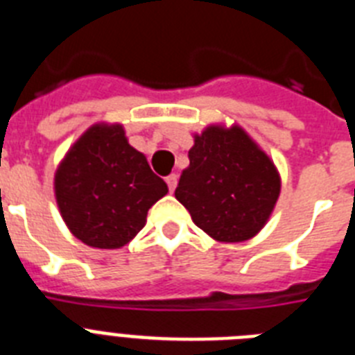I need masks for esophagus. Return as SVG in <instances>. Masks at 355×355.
Masks as SVG:
<instances>
[{"instance_id":"34e87169","label":"esophagus","mask_w":355,"mask_h":355,"mask_svg":"<svg viewBox=\"0 0 355 355\" xmlns=\"http://www.w3.org/2000/svg\"><path fill=\"white\" fill-rule=\"evenodd\" d=\"M166 184H168V190H171V192H174L175 187H178V174L168 175V178H166Z\"/></svg>"}]
</instances>
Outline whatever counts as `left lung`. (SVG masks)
Here are the masks:
<instances>
[{
	"label": "left lung",
	"mask_w": 355,
	"mask_h": 355,
	"mask_svg": "<svg viewBox=\"0 0 355 355\" xmlns=\"http://www.w3.org/2000/svg\"><path fill=\"white\" fill-rule=\"evenodd\" d=\"M189 159L174 194L192 221L219 243L261 232L279 198L281 175L245 128L209 125L194 134Z\"/></svg>",
	"instance_id": "1"
}]
</instances>
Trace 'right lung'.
<instances>
[{
  "instance_id": "right-lung-1",
  "label": "right lung",
  "mask_w": 355,
  "mask_h": 355,
  "mask_svg": "<svg viewBox=\"0 0 355 355\" xmlns=\"http://www.w3.org/2000/svg\"><path fill=\"white\" fill-rule=\"evenodd\" d=\"M168 187L130 146L119 123H96L78 137L54 175L61 218L79 241L121 248L145 227Z\"/></svg>"
}]
</instances>
